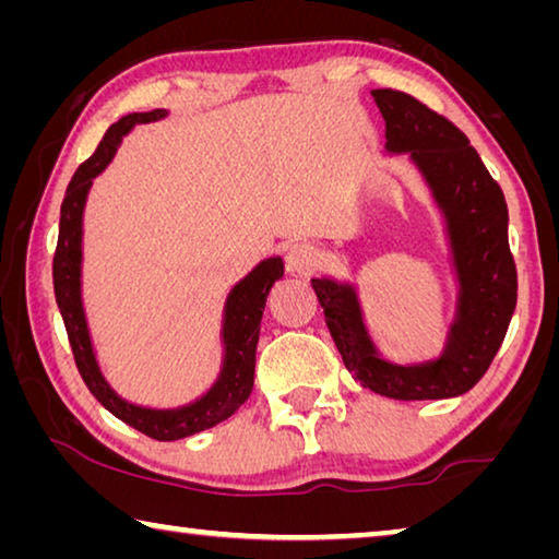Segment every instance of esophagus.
Instances as JSON below:
<instances>
[{"mask_svg": "<svg viewBox=\"0 0 559 559\" xmlns=\"http://www.w3.org/2000/svg\"><path fill=\"white\" fill-rule=\"evenodd\" d=\"M320 263V251L316 249L313 243L308 241H298L290 243L286 251V269L290 273H298V276H308L313 273Z\"/></svg>", "mask_w": 559, "mask_h": 559, "instance_id": "34e87169", "label": "esophagus"}]
</instances>
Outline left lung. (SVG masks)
<instances>
[{
	"label": "left lung",
	"instance_id": "left-lung-1",
	"mask_svg": "<svg viewBox=\"0 0 559 559\" xmlns=\"http://www.w3.org/2000/svg\"><path fill=\"white\" fill-rule=\"evenodd\" d=\"M372 98L384 118L386 153L409 155L447 224L459 298L441 355L414 365L392 362L367 333L353 283L325 276L310 283L345 367L362 386L404 402L449 400L486 374L513 318L518 271L508 246V204L451 120L402 91L380 88Z\"/></svg>",
	"mask_w": 559,
	"mask_h": 559
}]
</instances>
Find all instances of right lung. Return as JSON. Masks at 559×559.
<instances>
[{"instance_id":"obj_1","label":"right lung","mask_w":559,"mask_h":559,"mask_svg":"<svg viewBox=\"0 0 559 559\" xmlns=\"http://www.w3.org/2000/svg\"><path fill=\"white\" fill-rule=\"evenodd\" d=\"M165 116L167 110L163 108L122 116L116 126H110L106 135H103L96 153L75 169L61 204L59 243H56L53 253V293L56 302H59L66 333H69L75 367H79V372L91 394L96 396L112 416H118V419L126 421L128 427L143 431L145 437L157 441H177L216 427V424L229 419V416L249 400V394L253 390V367H257V345L263 308H266V298L273 283L283 276V259H263L259 266L253 269L249 276H243L229 290V296H226L222 320V372L200 400L177 406V409H150V406L130 404L116 394V390H112L100 372L96 353H93L86 313H83V210H86L93 177H98L103 169L108 167L122 135H128V132L140 126V122H153Z\"/></svg>"}]
</instances>
